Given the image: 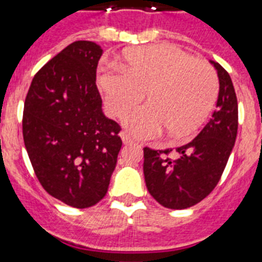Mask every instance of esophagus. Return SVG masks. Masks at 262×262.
<instances>
[{"instance_id":"34e87169","label":"esophagus","mask_w":262,"mask_h":262,"mask_svg":"<svg viewBox=\"0 0 262 262\" xmlns=\"http://www.w3.org/2000/svg\"><path fill=\"white\" fill-rule=\"evenodd\" d=\"M120 138H122V140H123L124 144H131V143H133V138H131V136H129V134L126 133V131L120 133Z\"/></svg>"}]
</instances>
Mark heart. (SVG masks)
Returning a JSON list of instances; mask_svg holds the SVG:
<instances>
[{"label":"heart","mask_w":262,"mask_h":262,"mask_svg":"<svg viewBox=\"0 0 262 262\" xmlns=\"http://www.w3.org/2000/svg\"><path fill=\"white\" fill-rule=\"evenodd\" d=\"M97 84L113 117H123L144 96L148 103L126 117L127 128L139 138L161 129L182 139L209 115L219 90L216 71L205 60L170 45L147 46L124 53L123 66L101 67Z\"/></svg>","instance_id":"b5f03b06"}]
</instances>
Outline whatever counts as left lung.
Wrapping results in <instances>:
<instances>
[{
  "label": "left lung",
  "mask_w": 262,
  "mask_h": 262,
  "mask_svg": "<svg viewBox=\"0 0 262 262\" xmlns=\"http://www.w3.org/2000/svg\"><path fill=\"white\" fill-rule=\"evenodd\" d=\"M219 77V97L212 117L190 143L172 149L144 147L145 185L166 209L182 210L209 195L221 180L235 144L239 111L235 88L228 72L214 62Z\"/></svg>",
  "instance_id": "1"
}]
</instances>
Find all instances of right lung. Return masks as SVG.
I'll return each instance as SVG.
<instances>
[{"mask_svg":"<svg viewBox=\"0 0 262 262\" xmlns=\"http://www.w3.org/2000/svg\"><path fill=\"white\" fill-rule=\"evenodd\" d=\"M102 53L94 41H73L34 76L23 108V140L39 182L76 209L106 195L122 147V128L102 114L96 84Z\"/></svg>","mask_w":262,"mask_h":262,"instance_id":"obj_1","label":"right lung"}]
</instances>
